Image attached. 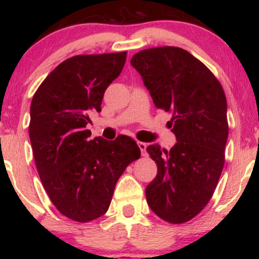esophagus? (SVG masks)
Wrapping results in <instances>:
<instances>
[{
    "instance_id": "obj_1",
    "label": "esophagus",
    "mask_w": 259,
    "mask_h": 259,
    "mask_svg": "<svg viewBox=\"0 0 259 259\" xmlns=\"http://www.w3.org/2000/svg\"><path fill=\"white\" fill-rule=\"evenodd\" d=\"M138 146H139L140 151H141V155H143V157H146V155H147V153H146V147H147V144L141 143V141H138Z\"/></svg>"
}]
</instances>
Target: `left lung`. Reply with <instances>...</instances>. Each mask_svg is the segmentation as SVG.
Here are the masks:
<instances>
[{"mask_svg": "<svg viewBox=\"0 0 259 259\" xmlns=\"http://www.w3.org/2000/svg\"><path fill=\"white\" fill-rule=\"evenodd\" d=\"M154 105L172 118L177 137L171 150L150 145L157 177L146 187L151 210L171 224L199 214L217 187L229 136L226 98L214 74L185 49L155 47L133 55Z\"/></svg>", "mask_w": 259, "mask_h": 259, "instance_id": "8db88e82", "label": "left lung"}]
</instances>
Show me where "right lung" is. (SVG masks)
I'll list each match as a JSON object with an SVG mask.
<instances>
[{
	"mask_svg": "<svg viewBox=\"0 0 259 259\" xmlns=\"http://www.w3.org/2000/svg\"><path fill=\"white\" fill-rule=\"evenodd\" d=\"M127 52L75 55L60 63L35 92L29 138L38 176L60 213L79 223L107 212L127 166L140 158L132 138L91 140L86 125L101 112L105 91L121 73Z\"/></svg>",
	"mask_w": 259,
	"mask_h": 259,
	"instance_id": "right-lung-1",
	"label": "right lung"
}]
</instances>
